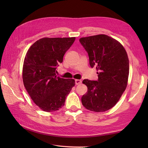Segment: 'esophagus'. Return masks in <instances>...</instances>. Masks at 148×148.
Instances as JSON below:
<instances>
[{"label":"esophagus","instance_id":"obj_1","mask_svg":"<svg viewBox=\"0 0 148 148\" xmlns=\"http://www.w3.org/2000/svg\"><path fill=\"white\" fill-rule=\"evenodd\" d=\"M82 83V81L80 79H75V84H79Z\"/></svg>","mask_w":148,"mask_h":148}]
</instances>
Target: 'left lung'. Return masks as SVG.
<instances>
[{
    "label": "left lung",
    "instance_id": "8db88e82",
    "mask_svg": "<svg viewBox=\"0 0 148 148\" xmlns=\"http://www.w3.org/2000/svg\"><path fill=\"white\" fill-rule=\"evenodd\" d=\"M89 56L91 68L98 71L97 81L84 79L88 92L83 95V106L94 112H104L113 107L127 86L129 60L119 42L105 34L79 39Z\"/></svg>",
    "mask_w": 148,
    "mask_h": 148
}]
</instances>
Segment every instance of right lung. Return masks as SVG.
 <instances>
[{
    "instance_id": "add662e5",
    "label": "right lung",
    "mask_w": 148,
    "mask_h": 148,
    "mask_svg": "<svg viewBox=\"0 0 148 148\" xmlns=\"http://www.w3.org/2000/svg\"><path fill=\"white\" fill-rule=\"evenodd\" d=\"M75 38H44L36 41L26 53L23 81L31 98L45 112L58 110L75 86L73 79L56 75L57 68L63 61Z\"/></svg>"
}]
</instances>
